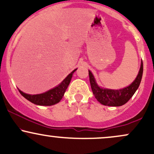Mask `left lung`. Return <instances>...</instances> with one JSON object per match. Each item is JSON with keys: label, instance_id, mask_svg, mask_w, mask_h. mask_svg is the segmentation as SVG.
I'll list each match as a JSON object with an SVG mask.
<instances>
[{"label": "left lung", "instance_id": "8db88e82", "mask_svg": "<svg viewBox=\"0 0 154 154\" xmlns=\"http://www.w3.org/2000/svg\"><path fill=\"white\" fill-rule=\"evenodd\" d=\"M143 71V61H141L140 68L135 80L128 87L119 90H113L100 87L96 82L92 72L88 70L90 82L95 98L98 102L104 106H120L124 105L132 98V95L138 88L142 79Z\"/></svg>", "mask_w": 154, "mask_h": 154}]
</instances>
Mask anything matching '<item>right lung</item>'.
Wrapping results in <instances>:
<instances>
[{
	"instance_id": "obj_1",
	"label": "right lung",
	"mask_w": 154,
	"mask_h": 154,
	"mask_svg": "<svg viewBox=\"0 0 154 154\" xmlns=\"http://www.w3.org/2000/svg\"><path fill=\"white\" fill-rule=\"evenodd\" d=\"M77 69L73 70L71 73L69 74L56 87H55L52 89L49 90L43 93H40V94L36 95H30L27 94V93H24L20 90H19V93L22 96H24L26 100L32 102V103L36 104L39 106H52L54 104L58 103L62 99L64 93L66 92V90L68 88L71 79L73 75L74 72H75Z\"/></svg>"
}]
</instances>
